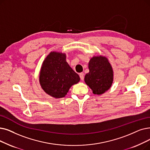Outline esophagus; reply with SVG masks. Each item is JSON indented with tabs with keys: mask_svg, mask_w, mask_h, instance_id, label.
<instances>
[{
	"mask_svg": "<svg viewBox=\"0 0 150 150\" xmlns=\"http://www.w3.org/2000/svg\"><path fill=\"white\" fill-rule=\"evenodd\" d=\"M80 79H81V80H84V74L83 72L80 74Z\"/></svg>",
	"mask_w": 150,
	"mask_h": 150,
	"instance_id": "obj_1",
	"label": "esophagus"
}]
</instances>
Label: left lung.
Returning a JSON list of instances; mask_svg holds the SVG:
<instances>
[{"mask_svg": "<svg viewBox=\"0 0 150 150\" xmlns=\"http://www.w3.org/2000/svg\"><path fill=\"white\" fill-rule=\"evenodd\" d=\"M89 71L84 76V81L94 94H103L112 86L113 71L111 64L105 56H94L90 59Z\"/></svg>", "mask_w": 150, "mask_h": 150, "instance_id": "left-lung-1", "label": "left lung"}]
</instances>
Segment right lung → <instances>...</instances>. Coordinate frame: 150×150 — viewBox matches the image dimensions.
<instances>
[{
  "instance_id": "add662e5",
  "label": "right lung",
  "mask_w": 150,
  "mask_h": 150,
  "mask_svg": "<svg viewBox=\"0 0 150 150\" xmlns=\"http://www.w3.org/2000/svg\"><path fill=\"white\" fill-rule=\"evenodd\" d=\"M80 80L79 75L67 62L65 53L51 52L43 62L39 81L45 92L51 97H65L70 87Z\"/></svg>"
}]
</instances>
